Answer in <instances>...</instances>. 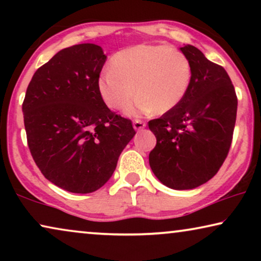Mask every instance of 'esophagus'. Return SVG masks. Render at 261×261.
I'll use <instances>...</instances> for the list:
<instances>
[{
	"label": "esophagus",
	"mask_w": 261,
	"mask_h": 261,
	"mask_svg": "<svg viewBox=\"0 0 261 261\" xmlns=\"http://www.w3.org/2000/svg\"><path fill=\"white\" fill-rule=\"evenodd\" d=\"M133 127H134L135 130H141L142 128L146 127V123L144 122V121H141V120H134Z\"/></svg>",
	"instance_id": "34e87169"
}]
</instances>
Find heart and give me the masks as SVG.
Listing matches in <instances>:
<instances>
[{
    "mask_svg": "<svg viewBox=\"0 0 261 261\" xmlns=\"http://www.w3.org/2000/svg\"><path fill=\"white\" fill-rule=\"evenodd\" d=\"M191 81L192 66L183 52L163 45H138L113 57L110 69L98 78V91L112 109L124 108L137 95L126 109L128 115L165 114L183 101Z\"/></svg>",
    "mask_w": 261,
    "mask_h": 261,
    "instance_id": "obj_1",
    "label": "heart"
}]
</instances>
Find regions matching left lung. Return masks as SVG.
<instances>
[{"instance_id": "obj_1", "label": "left lung", "mask_w": 261, "mask_h": 261, "mask_svg": "<svg viewBox=\"0 0 261 261\" xmlns=\"http://www.w3.org/2000/svg\"><path fill=\"white\" fill-rule=\"evenodd\" d=\"M180 51L192 66L188 94L176 108L148 122L156 138L149 166L164 185L189 190L215 176L229 152L238 98L222 66L192 45Z\"/></svg>"}]
</instances>
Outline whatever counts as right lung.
<instances>
[{"label":"right lung","mask_w":261,"mask_h":261,"mask_svg":"<svg viewBox=\"0 0 261 261\" xmlns=\"http://www.w3.org/2000/svg\"><path fill=\"white\" fill-rule=\"evenodd\" d=\"M106 60L95 44L62 49L35 71L22 103L35 164L46 179L73 194L102 188L135 135L132 121L112 112L99 95Z\"/></svg>","instance_id":"right-lung-1"}]
</instances>
